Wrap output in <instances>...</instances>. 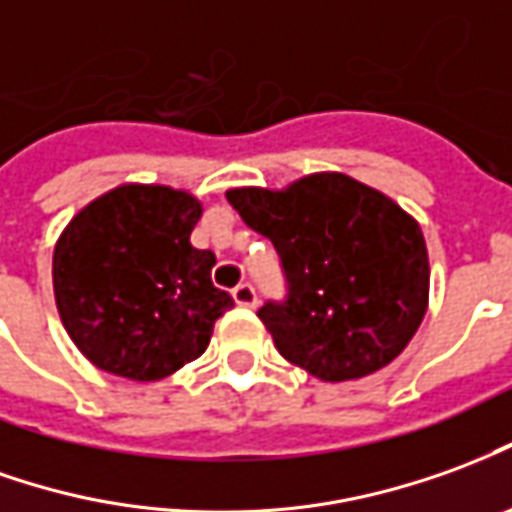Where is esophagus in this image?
Masks as SVG:
<instances>
[{"label":"esophagus","mask_w":512,"mask_h":512,"mask_svg":"<svg viewBox=\"0 0 512 512\" xmlns=\"http://www.w3.org/2000/svg\"><path fill=\"white\" fill-rule=\"evenodd\" d=\"M232 299H235V305L255 307L257 305L255 285H252V282H241V285H235V291H232Z\"/></svg>","instance_id":"1"}]
</instances>
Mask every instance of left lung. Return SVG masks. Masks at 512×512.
Instances as JSON below:
<instances>
[{"instance_id": "1", "label": "left lung", "mask_w": 512, "mask_h": 512, "mask_svg": "<svg viewBox=\"0 0 512 512\" xmlns=\"http://www.w3.org/2000/svg\"><path fill=\"white\" fill-rule=\"evenodd\" d=\"M280 255L285 299L257 310L285 360L324 382L388 366L418 330L430 263L416 221L346 174H310L285 191H227Z\"/></svg>"}]
</instances>
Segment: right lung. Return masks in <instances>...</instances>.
<instances>
[{
	"label": "right lung",
	"mask_w": 512,
	"mask_h": 512,
	"mask_svg": "<svg viewBox=\"0 0 512 512\" xmlns=\"http://www.w3.org/2000/svg\"><path fill=\"white\" fill-rule=\"evenodd\" d=\"M202 205L166 185H121L71 219L55 246L60 321L96 368L163 380L202 355L235 302L210 280L216 255L194 249Z\"/></svg>",
	"instance_id": "obj_1"
}]
</instances>
